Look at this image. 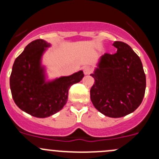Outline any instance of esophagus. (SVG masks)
<instances>
[{"mask_svg": "<svg viewBox=\"0 0 159 159\" xmlns=\"http://www.w3.org/2000/svg\"><path fill=\"white\" fill-rule=\"evenodd\" d=\"M91 68H90V67H85V68H84V75H89V74H91Z\"/></svg>", "mask_w": 159, "mask_h": 159, "instance_id": "obj_1", "label": "esophagus"}]
</instances>
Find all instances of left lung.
I'll return each mask as SVG.
<instances>
[{
  "label": "left lung",
  "instance_id": "8db88e82",
  "mask_svg": "<svg viewBox=\"0 0 159 159\" xmlns=\"http://www.w3.org/2000/svg\"><path fill=\"white\" fill-rule=\"evenodd\" d=\"M114 54H104L91 76L94 83L90 96L94 108L105 116L121 118L132 113L145 95L146 78L141 59L129 44H112Z\"/></svg>",
  "mask_w": 159,
  "mask_h": 159
}]
</instances>
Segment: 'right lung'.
<instances>
[{
  "instance_id": "right-lung-1",
  "label": "right lung",
  "mask_w": 159,
  "mask_h": 159,
  "mask_svg": "<svg viewBox=\"0 0 159 159\" xmlns=\"http://www.w3.org/2000/svg\"><path fill=\"white\" fill-rule=\"evenodd\" d=\"M50 43L33 41L15 59L10 77L11 94L20 109L36 118H47L61 110L68 102V90L81 81L82 70L69 76L48 79L42 57Z\"/></svg>"
}]
</instances>
